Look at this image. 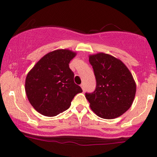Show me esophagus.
I'll return each instance as SVG.
<instances>
[{
	"mask_svg": "<svg viewBox=\"0 0 157 157\" xmlns=\"http://www.w3.org/2000/svg\"><path fill=\"white\" fill-rule=\"evenodd\" d=\"M80 86H81V88H82V90H83V91H84V90H85L84 84H83V83H81V84H80Z\"/></svg>",
	"mask_w": 157,
	"mask_h": 157,
	"instance_id": "obj_1",
	"label": "esophagus"
}]
</instances>
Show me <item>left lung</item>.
Instances as JSON below:
<instances>
[{
    "instance_id": "1",
    "label": "left lung",
    "mask_w": 157,
    "mask_h": 157,
    "mask_svg": "<svg viewBox=\"0 0 157 157\" xmlns=\"http://www.w3.org/2000/svg\"><path fill=\"white\" fill-rule=\"evenodd\" d=\"M96 80L93 93H86L92 111L105 119L121 116L130 109L136 93V83L127 66L118 58L99 52L89 55Z\"/></svg>"
}]
</instances>
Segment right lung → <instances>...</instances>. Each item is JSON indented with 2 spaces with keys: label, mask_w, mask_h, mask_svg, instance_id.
Returning <instances> with one entry per match:
<instances>
[{
  "label": "right lung",
  "mask_w": 157,
  "mask_h": 157,
  "mask_svg": "<svg viewBox=\"0 0 157 157\" xmlns=\"http://www.w3.org/2000/svg\"><path fill=\"white\" fill-rule=\"evenodd\" d=\"M77 53L57 49L44 55L26 76L25 90L30 104L48 117L67 110L74 96L83 90L74 81L70 61Z\"/></svg>",
  "instance_id": "add662e5"
}]
</instances>
